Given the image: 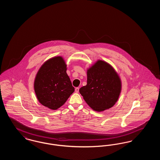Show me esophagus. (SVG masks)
<instances>
[{"instance_id":"esophagus-1","label":"esophagus","mask_w":160,"mask_h":160,"mask_svg":"<svg viewBox=\"0 0 160 160\" xmlns=\"http://www.w3.org/2000/svg\"><path fill=\"white\" fill-rule=\"evenodd\" d=\"M75 91L76 93H78V92H79V88H76V89H75Z\"/></svg>"}]
</instances>
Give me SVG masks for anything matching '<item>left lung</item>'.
<instances>
[{
    "instance_id": "8db88e82",
    "label": "left lung",
    "mask_w": 160,
    "mask_h": 160,
    "mask_svg": "<svg viewBox=\"0 0 160 160\" xmlns=\"http://www.w3.org/2000/svg\"><path fill=\"white\" fill-rule=\"evenodd\" d=\"M122 89L120 77L113 67L98 60L87 70V84L79 92L86 102L96 112H102L114 106Z\"/></svg>"
}]
</instances>
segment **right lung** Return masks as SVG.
<instances>
[{
	"mask_svg": "<svg viewBox=\"0 0 160 160\" xmlns=\"http://www.w3.org/2000/svg\"><path fill=\"white\" fill-rule=\"evenodd\" d=\"M67 69V64L62 56L49 59L39 69L34 81V90L42 106L57 110L74 92Z\"/></svg>",
	"mask_w": 160,
	"mask_h": 160,
	"instance_id": "right-lung-1",
	"label": "right lung"
}]
</instances>
